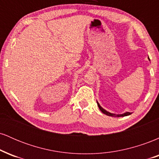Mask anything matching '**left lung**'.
<instances>
[{"label":"left lung","mask_w":159,"mask_h":159,"mask_svg":"<svg viewBox=\"0 0 159 159\" xmlns=\"http://www.w3.org/2000/svg\"><path fill=\"white\" fill-rule=\"evenodd\" d=\"M148 59L149 60V57H148ZM97 105H98V108L100 109V111H101L103 113V114H105L107 115V116H117V117H120V116H129V115H130V114H131V113H130V112H125V113H124V114H117V115L114 114H111V113L108 112V111H105V109L102 108V107L101 106H100V105H99V104L98 103V102H97Z\"/></svg>","instance_id":"obj_1"}]
</instances>
